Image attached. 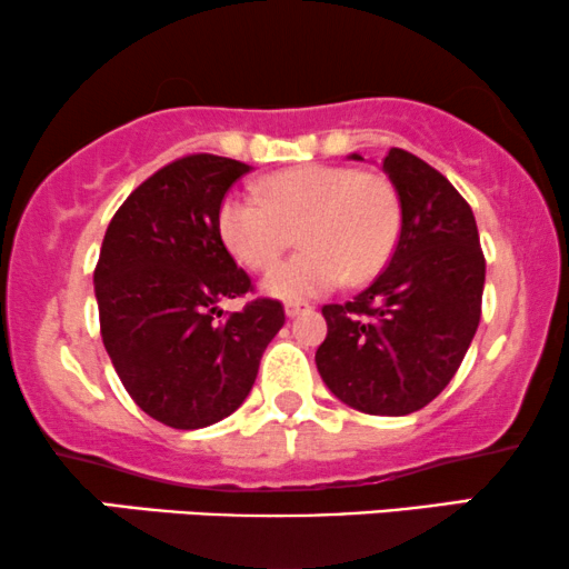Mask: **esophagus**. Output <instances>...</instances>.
Wrapping results in <instances>:
<instances>
[{
    "label": "esophagus",
    "instance_id": "esophagus-1",
    "mask_svg": "<svg viewBox=\"0 0 569 569\" xmlns=\"http://www.w3.org/2000/svg\"><path fill=\"white\" fill-rule=\"evenodd\" d=\"M308 308H311V306L303 303V300H292V303L284 306V313H287V317H290V319H296V317H300V313H306Z\"/></svg>",
    "mask_w": 569,
    "mask_h": 569
}]
</instances>
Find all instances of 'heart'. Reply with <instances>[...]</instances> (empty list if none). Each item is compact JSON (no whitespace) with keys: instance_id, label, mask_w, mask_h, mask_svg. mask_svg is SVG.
I'll list each match as a JSON object with an SVG mask.
<instances>
[{"instance_id":"obj_1","label":"heart","mask_w":569,"mask_h":569,"mask_svg":"<svg viewBox=\"0 0 569 569\" xmlns=\"http://www.w3.org/2000/svg\"><path fill=\"white\" fill-rule=\"evenodd\" d=\"M263 194H229L219 208V231L231 256L252 271L277 263L300 231L306 248L266 273L263 290L273 298L325 296L346 277L369 282L401 237V198L382 173L298 166L271 173Z\"/></svg>"}]
</instances>
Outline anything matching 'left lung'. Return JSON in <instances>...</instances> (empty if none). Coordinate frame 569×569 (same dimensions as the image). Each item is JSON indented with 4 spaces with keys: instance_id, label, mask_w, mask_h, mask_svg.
<instances>
[{
    "instance_id": "obj_1",
    "label": "left lung",
    "mask_w": 569,
    "mask_h": 569,
    "mask_svg": "<svg viewBox=\"0 0 569 569\" xmlns=\"http://www.w3.org/2000/svg\"><path fill=\"white\" fill-rule=\"evenodd\" d=\"M382 171L401 198V237L367 290L321 308L317 369L350 409L403 417L438 398L465 361L480 325L486 258L472 208L443 173L398 147Z\"/></svg>"
}]
</instances>
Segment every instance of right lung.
I'll list each match as a JSON object with an SVG mask.
<instances>
[{
    "mask_svg": "<svg viewBox=\"0 0 569 569\" xmlns=\"http://www.w3.org/2000/svg\"><path fill=\"white\" fill-rule=\"evenodd\" d=\"M250 166L200 152L142 181L116 210L94 269L104 350L126 392L173 430H200L242 406L284 325L279 300L256 298L219 231L223 194Z\"/></svg>",
    "mask_w": 569,
    "mask_h": 569,
    "instance_id": "add662e5",
    "label": "right lung"
}]
</instances>
